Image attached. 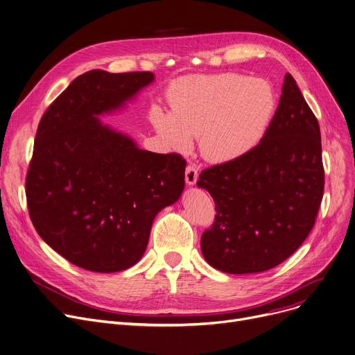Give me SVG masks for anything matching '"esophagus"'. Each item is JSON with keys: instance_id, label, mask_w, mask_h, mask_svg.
<instances>
[{"instance_id": "obj_1", "label": "esophagus", "mask_w": 355, "mask_h": 355, "mask_svg": "<svg viewBox=\"0 0 355 355\" xmlns=\"http://www.w3.org/2000/svg\"><path fill=\"white\" fill-rule=\"evenodd\" d=\"M198 176H199V173H198V169H196L195 165H187V166H186V171H184V180H186V183H187L189 186H192V184L196 183Z\"/></svg>"}]
</instances>
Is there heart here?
<instances>
[{
    "label": "heart",
    "instance_id": "1",
    "mask_svg": "<svg viewBox=\"0 0 355 355\" xmlns=\"http://www.w3.org/2000/svg\"><path fill=\"white\" fill-rule=\"evenodd\" d=\"M276 105V92L264 79L241 73L193 76L172 91L171 114L155 107L150 118L171 148L184 152L200 136L209 160L229 162L260 142Z\"/></svg>",
    "mask_w": 355,
    "mask_h": 355
}]
</instances>
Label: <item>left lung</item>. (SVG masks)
I'll return each instance as SVG.
<instances>
[{
    "mask_svg": "<svg viewBox=\"0 0 355 355\" xmlns=\"http://www.w3.org/2000/svg\"><path fill=\"white\" fill-rule=\"evenodd\" d=\"M198 186L216 203L214 223L200 240L211 267L260 272L302 246L321 205L324 168L318 121L290 73L260 144L205 169Z\"/></svg>",
    "mask_w": 355,
    "mask_h": 355,
    "instance_id": "1",
    "label": "left lung"
}]
</instances>
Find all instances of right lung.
<instances>
[{
    "instance_id": "add662e5",
    "label": "right lung",
    "mask_w": 355,
    "mask_h": 355,
    "mask_svg": "<svg viewBox=\"0 0 355 355\" xmlns=\"http://www.w3.org/2000/svg\"><path fill=\"white\" fill-rule=\"evenodd\" d=\"M153 79L152 72H85L40 121L26 205L41 239L80 268L115 272L138 263L155 216L183 192L179 153L142 150L98 118Z\"/></svg>"
}]
</instances>
